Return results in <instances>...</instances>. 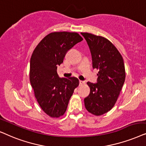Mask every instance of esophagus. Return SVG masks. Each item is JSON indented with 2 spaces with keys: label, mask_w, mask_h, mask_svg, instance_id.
<instances>
[{
  "label": "esophagus",
  "mask_w": 146,
  "mask_h": 146,
  "mask_svg": "<svg viewBox=\"0 0 146 146\" xmlns=\"http://www.w3.org/2000/svg\"><path fill=\"white\" fill-rule=\"evenodd\" d=\"M79 84H80L81 85H83V84H85V81H79Z\"/></svg>",
  "instance_id": "esophagus-1"
}]
</instances>
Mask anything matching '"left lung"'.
Returning a JSON list of instances; mask_svg holds the SVG:
<instances>
[{"label": "left lung", "instance_id": "1", "mask_svg": "<svg viewBox=\"0 0 146 146\" xmlns=\"http://www.w3.org/2000/svg\"><path fill=\"white\" fill-rule=\"evenodd\" d=\"M92 56L93 67L99 70L98 83L87 82L90 93L84 99L86 110L99 116L115 106L125 79L123 57L108 38L88 33H81Z\"/></svg>", "mask_w": 146, "mask_h": 146}]
</instances>
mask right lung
Masks as SVG:
<instances>
[{"instance_id":"add662e5","label":"right lung","mask_w":146,"mask_h":146,"mask_svg":"<svg viewBox=\"0 0 146 146\" xmlns=\"http://www.w3.org/2000/svg\"><path fill=\"white\" fill-rule=\"evenodd\" d=\"M81 40L83 38L77 33H51L40 40L31 55V86L40 107L50 117L64 115L74 89L79 84L76 77L59 78L57 69L68 50Z\"/></svg>"}]
</instances>
